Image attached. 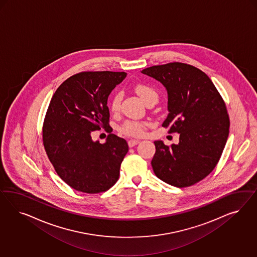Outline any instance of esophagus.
I'll return each instance as SVG.
<instances>
[{"mask_svg": "<svg viewBox=\"0 0 257 257\" xmlns=\"http://www.w3.org/2000/svg\"><path fill=\"white\" fill-rule=\"evenodd\" d=\"M138 143H140V140H130L128 141L129 147H134V146H136Z\"/></svg>", "mask_w": 257, "mask_h": 257, "instance_id": "esophagus-1", "label": "esophagus"}]
</instances>
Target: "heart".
Segmentation results:
<instances>
[{
  "mask_svg": "<svg viewBox=\"0 0 257 257\" xmlns=\"http://www.w3.org/2000/svg\"><path fill=\"white\" fill-rule=\"evenodd\" d=\"M135 91L140 96L142 100H144L150 94H156L155 90L145 85H137L135 87ZM121 101V94L119 92L114 94L111 102H110V108L113 111H116L119 107V103ZM147 124L144 122L136 121V120H128L121 126V132L128 135V136H141L145 132Z\"/></svg>",
  "mask_w": 257,
  "mask_h": 257,
  "instance_id": "heart-1",
  "label": "heart"
}]
</instances>
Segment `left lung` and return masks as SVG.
<instances>
[{"instance_id": "1", "label": "left lung", "mask_w": 257, "mask_h": 257, "mask_svg": "<svg viewBox=\"0 0 257 257\" xmlns=\"http://www.w3.org/2000/svg\"><path fill=\"white\" fill-rule=\"evenodd\" d=\"M168 92V117L162 123L178 133L179 143L155 141L152 167L156 176L177 187L192 186L215 169L225 147L230 120L225 103L203 71L185 63L141 70Z\"/></svg>"}]
</instances>
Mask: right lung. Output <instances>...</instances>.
<instances>
[{
    "mask_svg": "<svg viewBox=\"0 0 257 257\" xmlns=\"http://www.w3.org/2000/svg\"><path fill=\"white\" fill-rule=\"evenodd\" d=\"M126 75L123 71L80 72L63 82L50 101L43 145L56 173L77 191L103 192L118 179L128 152L126 140L110 134L101 144L91 134L109 127V94Z\"/></svg>",
    "mask_w": 257,
    "mask_h": 257,
    "instance_id": "add662e5",
    "label": "right lung"
}]
</instances>
